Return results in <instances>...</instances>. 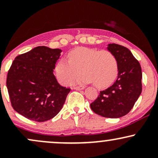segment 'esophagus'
<instances>
[{"label": "esophagus", "instance_id": "34e87169", "mask_svg": "<svg viewBox=\"0 0 158 158\" xmlns=\"http://www.w3.org/2000/svg\"><path fill=\"white\" fill-rule=\"evenodd\" d=\"M84 88H85V87L82 86V85H81V86H75V87H73V89L79 90H83V89H84Z\"/></svg>", "mask_w": 158, "mask_h": 158}]
</instances>
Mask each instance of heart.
Segmentation results:
<instances>
[{
	"label": "heart",
	"instance_id": "b5f03b06",
	"mask_svg": "<svg viewBox=\"0 0 158 158\" xmlns=\"http://www.w3.org/2000/svg\"><path fill=\"white\" fill-rule=\"evenodd\" d=\"M77 82L93 83L98 88L110 86L118 75L116 56L108 50L79 47L68 53V60L61 59L56 62L55 70L61 84L68 85L81 73Z\"/></svg>",
	"mask_w": 158,
	"mask_h": 158
}]
</instances>
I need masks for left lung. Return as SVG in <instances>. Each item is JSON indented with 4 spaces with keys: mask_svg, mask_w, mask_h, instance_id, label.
Masks as SVG:
<instances>
[{
    "mask_svg": "<svg viewBox=\"0 0 158 158\" xmlns=\"http://www.w3.org/2000/svg\"><path fill=\"white\" fill-rule=\"evenodd\" d=\"M107 49L117 58L118 77L110 88L100 91L90 108L102 117L119 118L132 109L142 92V70L139 61L128 48L109 44Z\"/></svg>",
    "mask_w": 158,
    "mask_h": 158,
    "instance_id": "8db88e82",
    "label": "left lung"
}]
</instances>
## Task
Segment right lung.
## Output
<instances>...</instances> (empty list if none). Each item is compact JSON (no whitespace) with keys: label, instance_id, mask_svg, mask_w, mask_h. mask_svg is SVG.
<instances>
[{"label":"right lung","instance_id":"1","mask_svg":"<svg viewBox=\"0 0 158 158\" xmlns=\"http://www.w3.org/2000/svg\"><path fill=\"white\" fill-rule=\"evenodd\" d=\"M60 49L39 46L15 58L6 78L12 108L26 118L44 122L62 108L70 88L58 83L53 70Z\"/></svg>","mask_w":158,"mask_h":158}]
</instances>
